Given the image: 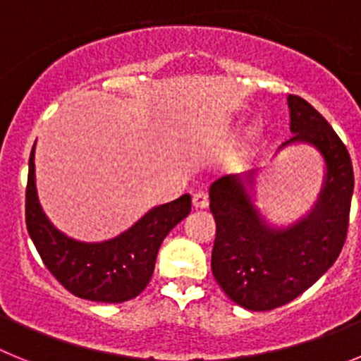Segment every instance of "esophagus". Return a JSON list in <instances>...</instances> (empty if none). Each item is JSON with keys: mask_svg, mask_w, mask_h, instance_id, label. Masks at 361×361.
<instances>
[{"mask_svg": "<svg viewBox=\"0 0 361 361\" xmlns=\"http://www.w3.org/2000/svg\"><path fill=\"white\" fill-rule=\"evenodd\" d=\"M208 202L209 197L206 191H195V193H193V206H195V208H206Z\"/></svg>", "mask_w": 361, "mask_h": 361, "instance_id": "1", "label": "esophagus"}]
</instances>
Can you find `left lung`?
I'll use <instances>...</instances> for the list:
<instances>
[{
  "mask_svg": "<svg viewBox=\"0 0 361 361\" xmlns=\"http://www.w3.org/2000/svg\"><path fill=\"white\" fill-rule=\"evenodd\" d=\"M291 132L280 149L307 142L322 153L325 178L314 208L288 228H271L246 184L255 171L226 175L209 188L216 224L212 271L222 291L240 307L271 311L289 304L336 262L345 244L355 173L349 152L331 124L305 99L289 95Z\"/></svg>",
  "mask_w": 361,
  "mask_h": 361,
  "instance_id": "left-lung-1",
  "label": "left lung"
}]
</instances>
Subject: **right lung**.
<instances>
[{"mask_svg": "<svg viewBox=\"0 0 361 361\" xmlns=\"http://www.w3.org/2000/svg\"><path fill=\"white\" fill-rule=\"evenodd\" d=\"M34 148L28 161L25 219L28 235L47 269L72 295L92 302L121 304L141 295L153 275L162 240L191 212V197L183 195L152 208L111 240H73L54 228L41 209Z\"/></svg>", "mask_w": 361, "mask_h": 361, "instance_id": "right-lung-1", "label": "right lung"}]
</instances>
